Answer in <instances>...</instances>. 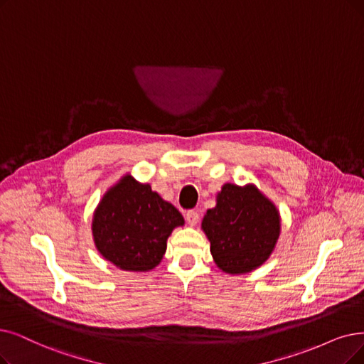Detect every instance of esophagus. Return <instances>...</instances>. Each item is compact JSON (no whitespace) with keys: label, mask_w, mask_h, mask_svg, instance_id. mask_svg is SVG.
<instances>
[{"label":"esophagus","mask_w":364,"mask_h":364,"mask_svg":"<svg viewBox=\"0 0 364 364\" xmlns=\"http://www.w3.org/2000/svg\"><path fill=\"white\" fill-rule=\"evenodd\" d=\"M185 218H186L188 224H190V225H196V224L198 223V218H200V215H198V212H197V210H188V212H186V215H185Z\"/></svg>","instance_id":"1"}]
</instances>
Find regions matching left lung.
I'll return each mask as SVG.
<instances>
[{"instance_id": "obj_1", "label": "left lung", "mask_w": 364, "mask_h": 364, "mask_svg": "<svg viewBox=\"0 0 364 364\" xmlns=\"http://www.w3.org/2000/svg\"><path fill=\"white\" fill-rule=\"evenodd\" d=\"M216 266L248 273L270 257L279 237V213L255 186L225 183L201 223Z\"/></svg>"}]
</instances>
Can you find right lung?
Listing matches in <instances>:
<instances>
[{"instance_id":"1","label":"right lung","mask_w":364,"mask_h":364,"mask_svg":"<svg viewBox=\"0 0 364 364\" xmlns=\"http://www.w3.org/2000/svg\"><path fill=\"white\" fill-rule=\"evenodd\" d=\"M183 216L149 185L125 176L106 193L94 213L97 250L122 270L148 272L159 264L174 227Z\"/></svg>"}]
</instances>
